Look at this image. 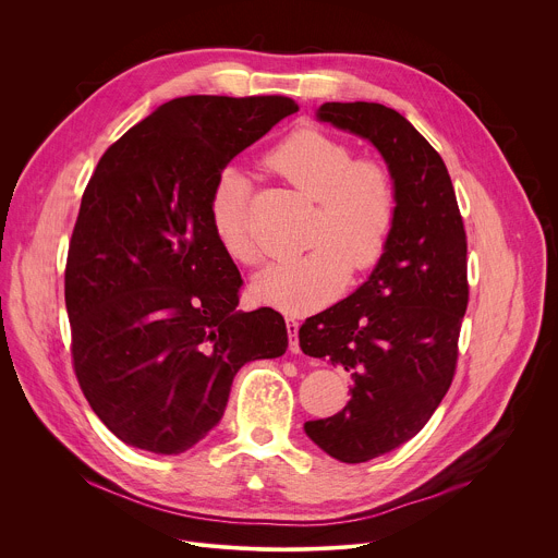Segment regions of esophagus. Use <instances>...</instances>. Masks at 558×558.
Instances as JSON below:
<instances>
[{"mask_svg": "<svg viewBox=\"0 0 558 558\" xmlns=\"http://www.w3.org/2000/svg\"><path fill=\"white\" fill-rule=\"evenodd\" d=\"M298 323L293 317H287V333H289V349L291 353H300V342H298Z\"/></svg>", "mask_w": 558, "mask_h": 558, "instance_id": "34e87169", "label": "esophagus"}]
</instances>
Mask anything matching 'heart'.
Wrapping results in <instances>:
<instances>
[{
	"label": "heart",
	"instance_id": "obj_1",
	"mask_svg": "<svg viewBox=\"0 0 558 558\" xmlns=\"http://www.w3.org/2000/svg\"><path fill=\"white\" fill-rule=\"evenodd\" d=\"M265 166L315 201V214L306 233L311 247L258 274L254 293L280 311L306 313L338 298L351 269L362 274L381 260L397 220L392 177L379 161L353 158L347 143L315 128L284 136L269 149ZM209 218L229 258L243 265L260 260L243 172L225 168L218 174Z\"/></svg>",
	"mask_w": 558,
	"mask_h": 558
}]
</instances>
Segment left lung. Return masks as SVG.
I'll use <instances>...</instances> for the list:
<instances>
[{"mask_svg":"<svg viewBox=\"0 0 558 558\" xmlns=\"http://www.w3.org/2000/svg\"><path fill=\"white\" fill-rule=\"evenodd\" d=\"M317 119L368 138L397 194L390 241L368 280L298 331L304 355L327 357L353 379L349 404L304 433L327 454L362 463L415 437L452 384L468 243L446 163L400 112L333 101Z\"/></svg>","mask_w":558,"mask_h":558,"instance_id":"left-lung-1","label":"left lung"}]
</instances>
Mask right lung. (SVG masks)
Returning a JSON list of instances; mask_svg holds the SVG:
<instances>
[{
	"label": "right lung",
	"instance_id": "1",
	"mask_svg": "<svg viewBox=\"0 0 558 558\" xmlns=\"http://www.w3.org/2000/svg\"><path fill=\"white\" fill-rule=\"evenodd\" d=\"M298 112L289 97H179L112 143L65 260L72 366L128 446L181 454L222 417L235 373L287 351L284 317L235 311L241 271L209 198L235 154Z\"/></svg>",
	"mask_w": 558,
	"mask_h": 558
}]
</instances>
